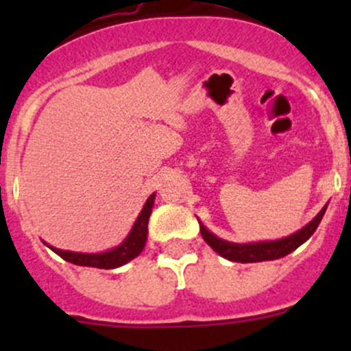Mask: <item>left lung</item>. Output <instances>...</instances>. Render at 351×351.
<instances>
[{
	"label": "left lung",
	"instance_id": "1",
	"mask_svg": "<svg viewBox=\"0 0 351 351\" xmlns=\"http://www.w3.org/2000/svg\"><path fill=\"white\" fill-rule=\"evenodd\" d=\"M326 208L328 204L321 208L319 214H317L309 224H306L302 229L293 232V234L282 239H275V241H258L244 244L231 243L226 241V239L217 238V236H215L214 232L208 231L200 221H198V224H200V234L202 238H204V241L207 243L215 253L221 254L222 258H226V260L229 261H238V263H258V261H270L284 258L289 253H292L293 250H297L300 244L306 243L317 229Z\"/></svg>",
	"mask_w": 351,
	"mask_h": 351
}]
</instances>
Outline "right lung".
<instances>
[{"instance_id":"obj_1","label":"right lung","mask_w":351,"mask_h":351,"mask_svg":"<svg viewBox=\"0 0 351 351\" xmlns=\"http://www.w3.org/2000/svg\"><path fill=\"white\" fill-rule=\"evenodd\" d=\"M156 193H151L149 198L144 204L143 210L137 215L136 222H134L132 229L127 234V238L123 239L119 246L112 247V250L104 251V253H76V251H67V250H59V247L51 246L47 244V247H51L56 254L62 258V260L69 261L73 265H80V267H93V268H119L122 265L129 263L130 260H134L136 256H139L141 251L144 250L147 241V222H149V215L153 212Z\"/></svg>"}]
</instances>
